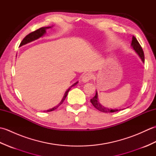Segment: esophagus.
Listing matches in <instances>:
<instances>
[{"label":"esophagus","instance_id":"esophagus-1","mask_svg":"<svg viewBox=\"0 0 156 156\" xmlns=\"http://www.w3.org/2000/svg\"><path fill=\"white\" fill-rule=\"evenodd\" d=\"M92 76H93V75H92L91 73H90V72L85 74L83 76H82V82H87L89 80H90L92 78Z\"/></svg>","mask_w":156,"mask_h":156}]
</instances>
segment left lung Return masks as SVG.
<instances>
[{
    "mask_svg": "<svg viewBox=\"0 0 156 156\" xmlns=\"http://www.w3.org/2000/svg\"><path fill=\"white\" fill-rule=\"evenodd\" d=\"M131 46L133 47L134 50L136 51L137 54L140 55L141 60L143 61V62H144L145 58H144V53L143 51V49H142L140 43L138 42L137 39L135 38V37H134V36H133V37H132ZM90 102L92 104V105H93L96 108L98 109V111L103 112H114L119 111L121 110H123V109H111V108H108L107 107H105L104 106H102L101 104H100V102H98L97 92H96V94L94 97L92 99H90Z\"/></svg>",
    "mask_w": 156,
    "mask_h": 156,
    "instance_id": "1",
    "label": "left lung"
}]
</instances>
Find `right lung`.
Segmentation results:
<instances>
[{"label":"right lung","mask_w":156,"mask_h":156,"mask_svg":"<svg viewBox=\"0 0 156 156\" xmlns=\"http://www.w3.org/2000/svg\"><path fill=\"white\" fill-rule=\"evenodd\" d=\"M49 28H51V27H41V28H39V29H37V30H35V31H33V32L30 33V34H28L24 39H23V41H21V44H20L19 46H22V45H25V44H28V43H29V42H31V41H33L36 40V39H39V37H42V36L45 34L46 29H49ZM77 83H78V82H76V83H74V84H73V85L72 86V87H69V88L68 89V90H66V92H65V94H64V97H63L62 100L60 102H59V105H58L57 106H56V107H54V108L49 109V110L44 111V112H50V111L55 110V109L57 108L59 105H61L63 103V102L64 101V100L66 99V97H67L68 92L69 91V90H70V88H71L72 87H74V86L76 85V84H77Z\"/></svg>","instance_id":"add662e5"}]
</instances>
